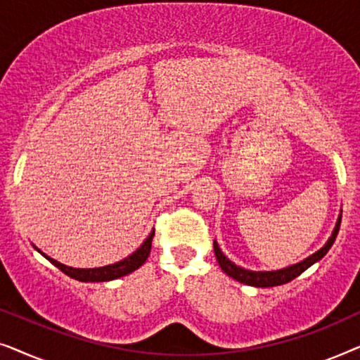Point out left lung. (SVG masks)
<instances>
[{"instance_id": "1", "label": "left lung", "mask_w": 360, "mask_h": 360, "mask_svg": "<svg viewBox=\"0 0 360 360\" xmlns=\"http://www.w3.org/2000/svg\"><path fill=\"white\" fill-rule=\"evenodd\" d=\"M339 226H341V216H339L336 228H334V231H333V236L329 238L328 243L318 250V252L309 255L308 259L302 260L300 264H295V265H292V267H287L282 270H275V272H252V270H245V269L238 267V265L231 262V260L226 257L223 252H221V249L218 248V244H216V240H214V255H216V260H218L219 267L223 269V272L226 275H229V277H233L234 280H238V282L250 285V287H262V288L277 287V285L292 282V280L297 278L300 274H303L308 267H311L314 262L321 260L324 255H326L328 250L331 249L334 240H336V236L339 233Z\"/></svg>"}]
</instances>
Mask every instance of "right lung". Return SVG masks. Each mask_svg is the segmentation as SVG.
<instances>
[{
    "instance_id": "add662e5",
    "label": "right lung",
    "mask_w": 360,
    "mask_h": 360,
    "mask_svg": "<svg viewBox=\"0 0 360 360\" xmlns=\"http://www.w3.org/2000/svg\"><path fill=\"white\" fill-rule=\"evenodd\" d=\"M154 234H155V231H152L149 238L144 240V244H142L134 254H131L129 257H126L124 260H121V262H117V264L106 265V267H100V269H72V267H67V265H63L60 262H57V260L47 257V255H46V259L51 264L56 265L58 270H62L63 274L68 275V277L80 280V282H108V280H115V278L124 277V275L134 272L136 269H139L141 265L146 262L147 257H149V254H150L152 238H154ZM39 252H41V250H39Z\"/></svg>"
}]
</instances>
